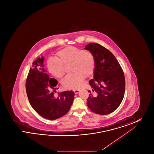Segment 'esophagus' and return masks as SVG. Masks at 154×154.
Listing matches in <instances>:
<instances>
[{"mask_svg": "<svg viewBox=\"0 0 154 154\" xmlns=\"http://www.w3.org/2000/svg\"><path fill=\"white\" fill-rule=\"evenodd\" d=\"M74 93L75 94H77L79 92V90H77V89H75V90H74Z\"/></svg>", "mask_w": 154, "mask_h": 154, "instance_id": "esophagus-1", "label": "esophagus"}]
</instances>
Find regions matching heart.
Wrapping results in <instances>:
<instances>
[{
	"mask_svg": "<svg viewBox=\"0 0 154 154\" xmlns=\"http://www.w3.org/2000/svg\"><path fill=\"white\" fill-rule=\"evenodd\" d=\"M58 58L48 60V71L54 77L60 79L65 74V67L71 64V70L74 73L69 74L62 81L64 87L77 89L81 88L86 77L94 73L95 69V59L93 54L87 50L68 46L57 53Z\"/></svg>",
	"mask_w": 154,
	"mask_h": 154,
	"instance_id": "obj_1",
	"label": "heart"
}]
</instances>
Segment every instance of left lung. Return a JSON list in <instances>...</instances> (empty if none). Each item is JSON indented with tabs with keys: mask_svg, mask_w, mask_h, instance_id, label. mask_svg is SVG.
<instances>
[{
	"mask_svg": "<svg viewBox=\"0 0 154 154\" xmlns=\"http://www.w3.org/2000/svg\"><path fill=\"white\" fill-rule=\"evenodd\" d=\"M85 49L91 52L95 59L94 79L89 81L91 89L88 91V108L97 114H110L119 107L124 96L123 70L115 56L102 45L90 43Z\"/></svg>",
	"mask_w": 154,
	"mask_h": 154,
	"instance_id": "obj_1",
	"label": "left lung"
}]
</instances>
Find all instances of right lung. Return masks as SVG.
Segmentation results:
<instances>
[{
  "label": "right lung",
  "mask_w": 154,
  "mask_h": 154,
  "mask_svg": "<svg viewBox=\"0 0 154 154\" xmlns=\"http://www.w3.org/2000/svg\"><path fill=\"white\" fill-rule=\"evenodd\" d=\"M44 58L35 60L26 80V91L32 108L42 117L54 120L67 113L73 103L74 94L72 91L58 93L55 97L58 81L50 78L44 68Z\"/></svg>",
  "instance_id": "obj_1"
}]
</instances>
